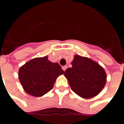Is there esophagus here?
Returning <instances> with one entry per match:
<instances>
[{
	"label": "esophagus",
	"instance_id": "1",
	"mask_svg": "<svg viewBox=\"0 0 124 124\" xmlns=\"http://www.w3.org/2000/svg\"><path fill=\"white\" fill-rule=\"evenodd\" d=\"M62 70H64V71H65V70H66V68H67V66H62Z\"/></svg>",
	"mask_w": 124,
	"mask_h": 124
}]
</instances>
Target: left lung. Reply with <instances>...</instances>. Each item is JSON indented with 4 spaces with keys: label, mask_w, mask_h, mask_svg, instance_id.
Masks as SVG:
<instances>
[{
    "label": "left lung",
    "mask_w": 124,
    "mask_h": 124,
    "mask_svg": "<svg viewBox=\"0 0 124 124\" xmlns=\"http://www.w3.org/2000/svg\"><path fill=\"white\" fill-rule=\"evenodd\" d=\"M72 67L64 72L74 92L83 98H92L102 90L106 83V74L98 63L86 57L75 55Z\"/></svg>",
    "instance_id": "left-lung-1"
}]
</instances>
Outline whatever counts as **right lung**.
<instances>
[{
  "mask_svg": "<svg viewBox=\"0 0 124 124\" xmlns=\"http://www.w3.org/2000/svg\"><path fill=\"white\" fill-rule=\"evenodd\" d=\"M64 72L58 63L50 62L44 56L31 60L21 66L18 78L26 93L40 97L53 88L58 76Z\"/></svg>",
  "mask_w": 124,
  "mask_h": 124,
  "instance_id": "1",
  "label": "right lung"
}]
</instances>
